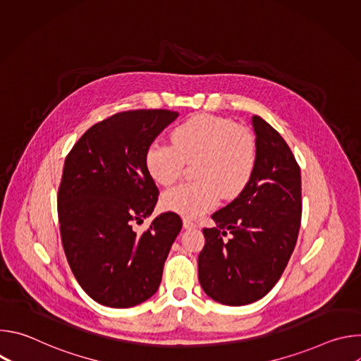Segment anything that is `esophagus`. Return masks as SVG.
<instances>
[{
  "label": "esophagus",
  "instance_id": "obj_1",
  "mask_svg": "<svg viewBox=\"0 0 361 361\" xmlns=\"http://www.w3.org/2000/svg\"><path fill=\"white\" fill-rule=\"evenodd\" d=\"M183 227H184V230H191V228L195 227V223L191 221V220H188V219H184V220H183Z\"/></svg>",
  "mask_w": 361,
  "mask_h": 361
}]
</instances>
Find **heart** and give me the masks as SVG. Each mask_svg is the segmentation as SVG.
Returning a JSON list of instances; mask_svg holds the SVG:
<instances>
[{
	"instance_id": "obj_1",
	"label": "heart",
	"mask_w": 361,
	"mask_h": 361,
	"mask_svg": "<svg viewBox=\"0 0 361 361\" xmlns=\"http://www.w3.org/2000/svg\"><path fill=\"white\" fill-rule=\"evenodd\" d=\"M192 161L197 180L169 190L161 200L166 210L187 219L213 210L220 195L233 198L245 188L257 163L255 140L233 120L197 114L174 130L173 144L152 141L145 152L147 170L161 185L174 184Z\"/></svg>"
}]
</instances>
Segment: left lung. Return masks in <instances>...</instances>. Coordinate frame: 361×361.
<instances>
[{
	"label": "left lung",
	"mask_w": 361,
	"mask_h": 361,
	"mask_svg": "<svg viewBox=\"0 0 361 361\" xmlns=\"http://www.w3.org/2000/svg\"><path fill=\"white\" fill-rule=\"evenodd\" d=\"M257 163L245 188L204 228L198 280L209 297L226 305L263 298L280 280L301 223L300 167L284 138L252 116ZM231 234L226 240L224 237Z\"/></svg>",
	"instance_id": "left-lung-1"
}]
</instances>
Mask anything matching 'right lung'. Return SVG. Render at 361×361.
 Here are the masks:
<instances>
[{"label":"right lung","mask_w":361,"mask_h":361,"mask_svg":"<svg viewBox=\"0 0 361 361\" xmlns=\"http://www.w3.org/2000/svg\"><path fill=\"white\" fill-rule=\"evenodd\" d=\"M177 117L170 110L117 113L90 127L66 159L57 195L61 243L78 284L102 305H137L161 283L183 221L169 212L141 234L133 224L159 200L147 148Z\"/></svg>","instance_id":"right-lung-1"}]
</instances>
